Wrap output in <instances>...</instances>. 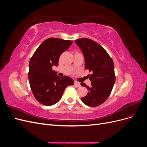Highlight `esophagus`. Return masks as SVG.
<instances>
[{"label":"esophagus","instance_id":"34e87169","mask_svg":"<svg viewBox=\"0 0 147 147\" xmlns=\"http://www.w3.org/2000/svg\"><path fill=\"white\" fill-rule=\"evenodd\" d=\"M74 84H75V86H77V87H80V83L78 82H74Z\"/></svg>","mask_w":147,"mask_h":147}]
</instances>
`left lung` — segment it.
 <instances>
[{
  "instance_id": "obj_1",
  "label": "left lung",
  "mask_w": 147,
  "mask_h": 147,
  "mask_svg": "<svg viewBox=\"0 0 147 147\" xmlns=\"http://www.w3.org/2000/svg\"><path fill=\"white\" fill-rule=\"evenodd\" d=\"M75 43L83 53L85 69L92 72L88 75L91 82L90 87L81 83L88 90L82 100L88 106L100 105L107 99L115 82L113 62L104 48L91 39L80 38Z\"/></svg>"
}]
</instances>
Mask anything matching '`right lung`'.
<instances>
[{
    "instance_id": "right-lung-1",
    "label": "right lung",
    "mask_w": 147,
    "mask_h": 147,
    "mask_svg": "<svg viewBox=\"0 0 147 147\" xmlns=\"http://www.w3.org/2000/svg\"><path fill=\"white\" fill-rule=\"evenodd\" d=\"M72 41L49 38L41 43L34 53L29 64V82L35 98L45 105L58 102L67 86L73 85V80L59 77L53 65H58L61 55L72 45Z\"/></svg>"
}]
</instances>
